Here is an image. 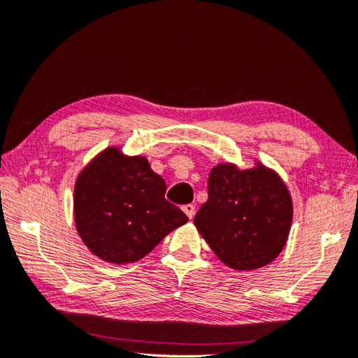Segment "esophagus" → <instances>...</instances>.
Returning a JSON list of instances; mask_svg holds the SVG:
<instances>
[{
    "mask_svg": "<svg viewBox=\"0 0 358 358\" xmlns=\"http://www.w3.org/2000/svg\"><path fill=\"white\" fill-rule=\"evenodd\" d=\"M183 211H185V214L189 217V219L192 220V217L195 215V206H194V205H185V206H183Z\"/></svg>",
    "mask_w": 358,
    "mask_h": 358,
    "instance_id": "obj_1",
    "label": "esophagus"
}]
</instances>
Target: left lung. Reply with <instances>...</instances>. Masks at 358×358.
<instances>
[{
    "instance_id": "1",
    "label": "left lung",
    "mask_w": 358,
    "mask_h": 358,
    "mask_svg": "<svg viewBox=\"0 0 358 358\" xmlns=\"http://www.w3.org/2000/svg\"><path fill=\"white\" fill-rule=\"evenodd\" d=\"M293 203L279 175L256 161L251 169L220 163L208 178V201L194 225L220 261L256 270L275 261L289 239Z\"/></svg>"
}]
</instances>
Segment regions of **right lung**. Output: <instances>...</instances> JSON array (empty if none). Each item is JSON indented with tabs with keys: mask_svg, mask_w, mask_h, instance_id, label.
Here are the masks:
<instances>
[{
	"mask_svg": "<svg viewBox=\"0 0 358 358\" xmlns=\"http://www.w3.org/2000/svg\"><path fill=\"white\" fill-rule=\"evenodd\" d=\"M164 194L166 181L145 157H127L117 147H107L76 180L77 233L105 262H136L187 222Z\"/></svg>",
	"mask_w": 358,
	"mask_h": 358,
	"instance_id": "right-lung-1",
	"label": "right lung"
}]
</instances>
